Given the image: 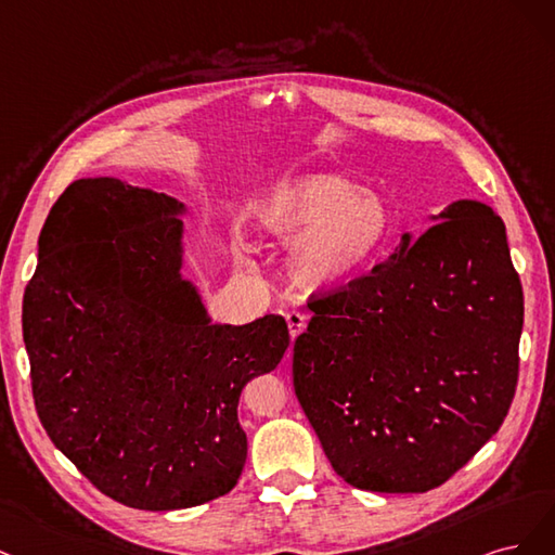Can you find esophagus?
Segmentation results:
<instances>
[{"instance_id": "34e87169", "label": "esophagus", "mask_w": 555, "mask_h": 555, "mask_svg": "<svg viewBox=\"0 0 555 555\" xmlns=\"http://www.w3.org/2000/svg\"><path fill=\"white\" fill-rule=\"evenodd\" d=\"M285 320H288V330H291V336H293V338H297L304 330H307V323H309L307 313H301V311H297V309L288 311V315H285Z\"/></svg>"}]
</instances>
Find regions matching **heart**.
Here are the masks:
<instances>
[{"instance_id": "heart-1", "label": "heart", "mask_w": 555, "mask_h": 555, "mask_svg": "<svg viewBox=\"0 0 555 555\" xmlns=\"http://www.w3.org/2000/svg\"><path fill=\"white\" fill-rule=\"evenodd\" d=\"M264 237L291 248V276L309 293H332L364 274L391 235V209L336 172H304L267 189L254 205Z\"/></svg>"}]
</instances>
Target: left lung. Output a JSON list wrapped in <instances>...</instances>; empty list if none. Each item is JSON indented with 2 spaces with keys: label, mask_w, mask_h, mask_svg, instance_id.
<instances>
[{
  "label": "left lung",
  "mask_w": 555,
  "mask_h": 555,
  "mask_svg": "<svg viewBox=\"0 0 555 555\" xmlns=\"http://www.w3.org/2000/svg\"><path fill=\"white\" fill-rule=\"evenodd\" d=\"M348 288L313 299L293 385L336 475L378 493L440 487L503 424L524 291L505 223L447 205Z\"/></svg>",
  "instance_id": "8db88e82"
}]
</instances>
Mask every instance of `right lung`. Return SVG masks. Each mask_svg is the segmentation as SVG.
<instances>
[{"mask_svg": "<svg viewBox=\"0 0 555 555\" xmlns=\"http://www.w3.org/2000/svg\"><path fill=\"white\" fill-rule=\"evenodd\" d=\"M189 207L87 177L52 205L25 288L23 338L41 424L117 503L170 512L237 485L248 380L288 350L283 315L211 323L182 274Z\"/></svg>", "mask_w": 555, "mask_h": 555, "instance_id": "right-lung-1", "label": "right lung"}]
</instances>
